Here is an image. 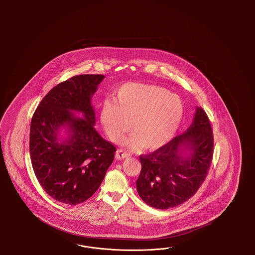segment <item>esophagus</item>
<instances>
[{
  "mask_svg": "<svg viewBox=\"0 0 255 255\" xmlns=\"http://www.w3.org/2000/svg\"><path fill=\"white\" fill-rule=\"evenodd\" d=\"M129 156H130V153H129L128 151L124 150L123 148H120V149H118V150H117L116 158L118 160L127 158V157H129Z\"/></svg>",
  "mask_w": 255,
  "mask_h": 255,
  "instance_id": "obj_1",
  "label": "esophagus"
}]
</instances>
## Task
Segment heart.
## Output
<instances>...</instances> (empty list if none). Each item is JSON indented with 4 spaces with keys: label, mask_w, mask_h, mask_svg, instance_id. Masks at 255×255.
I'll list each match as a JSON object with an SVG mask.
<instances>
[{
    "label": "heart",
    "mask_w": 255,
    "mask_h": 255,
    "mask_svg": "<svg viewBox=\"0 0 255 255\" xmlns=\"http://www.w3.org/2000/svg\"><path fill=\"white\" fill-rule=\"evenodd\" d=\"M114 103L107 101L101 109V123L108 137L121 142L131 129L127 144L157 149L165 145L178 130L183 105L176 94L162 88L126 84L117 93Z\"/></svg>",
    "instance_id": "heart-1"
}]
</instances>
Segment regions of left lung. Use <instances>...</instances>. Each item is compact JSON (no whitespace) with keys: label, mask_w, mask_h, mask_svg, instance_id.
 Returning a JSON list of instances; mask_svg holds the SVG:
<instances>
[{"label":"left lung","mask_w":255,"mask_h":255,"mask_svg":"<svg viewBox=\"0 0 255 255\" xmlns=\"http://www.w3.org/2000/svg\"><path fill=\"white\" fill-rule=\"evenodd\" d=\"M191 153L183 157L182 147ZM214 137L207 113L197 108L188 131L148 154L140 155L136 180L139 196L148 206L168 209L181 205L198 191L209 174Z\"/></svg>","instance_id":"8db88e82"}]
</instances>
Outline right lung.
<instances>
[{
    "label": "right lung",
    "instance_id": "1",
    "mask_svg": "<svg viewBox=\"0 0 255 255\" xmlns=\"http://www.w3.org/2000/svg\"><path fill=\"white\" fill-rule=\"evenodd\" d=\"M103 75H79L55 86L31 118L30 155L37 180L55 200L75 206L100 187L117 148L93 128L91 99ZM71 111L82 112L85 119ZM69 124L70 140L60 143L57 129Z\"/></svg>",
    "mask_w": 255,
    "mask_h": 255
}]
</instances>
